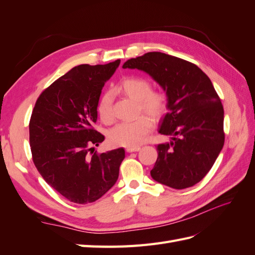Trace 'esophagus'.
<instances>
[{
	"mask_svg": "<svg viewBox=\"0 0 255 255\" xmlns=\"http://www.w3.org/2000/svg\"><path fill=\"white\" fill-rule=\"evenodd\" d=\"M140 150V148L139 146H134V148H127L126 149V151L128 152V153H132V152H137V151H139Z\"/></svg>",
	"mask_w": 255,
	"mask_h": 255,
	"instance_id": "obj_1",
	"label": "esophagus"
}]
</instances>
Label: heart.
I'll list each match as a JSON object with an SVG mask.
<instances>
[{
	"label": "heart",
	"mask_w": 255,
	"mask_h": 255,
	"mask_svg": "<svg viewBox=\"0 0 255 255\" xmlns=\"http://www.w3.org/2000/svg\"><path fill=\"white\" fill-rule=\"evenodd\" d=\"M118 90L133 101L138 102L140 111L153 119L160 118L167 111L168 99L165 92L151 90L150 82L140 76H128L122 80L118 85ZM98 114L103 122L109 123L112 121V95L110 92H105L100 98ZM151 128V119L140 116L133 121H123L116 125L109 130L107 138L113 145L134 148L143 142Z\"/></svg>",
	"instance_id": "obj_1"
}]
</instances>
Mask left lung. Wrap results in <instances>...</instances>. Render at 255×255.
I'll return each mask as SVG.
<instances>
[{
	"label": "left lung",
	"instance_id": "left-lung-1",
	"mask_svg": "<svg viewBox=\"0 0 255 255\" xmlns=\"http://www.w3.org/2000/svg\"><path fill=\"white\" fill-rule=\"evenodd\" d=\"M122 68L149 74L168 99L158 132L170 136V142L157 145L152 179L174 189L194 186L211 170L225 143V112L211 80L198 66L160 52L130 58Z\"/></svg>",
	"mask_w": 255,
	"mask_h": 255
}]
</instances>
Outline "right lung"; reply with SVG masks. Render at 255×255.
<instances>
[{
	"instance_id": "add662e5",
	"label": "right lung",
	"mask_w": 255,
	"mask_h": 255,
	"mask_svg": "<svg viewBox=\"0 0 255 255\" xmlns=\"http://www.w3.org/2000/svg\"><path fill=\"white\" fill-rule=\"evenodd\" d=\"M120 65H80L38 98L29 121L33 161L51 187L78 204L97 201L116 184L123 148L89 155L104 136L92 126L102 88Z\"/></svg>"
}]
</instances>
